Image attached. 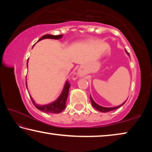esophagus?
I'll return each mask as SVG.
<instances>
[{"mask_svg": "<svg viewBox=\"0 0 152 152\" xmlns=\"http://www.w3.org/2000/svg\"><path fill=\"white\" fill-rule=\"evenodd\" d=\"M78 74L80 76H83V72H82V70H78Z\"/></svg>", "mask_w": 152, "mask_h": 152, "instance_id": "34e87169", "label": "esophagus"}]
</instances>
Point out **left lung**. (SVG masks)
<instances>
[{"mask_svg": "<svg viewBox=\"0 0 152 152\" xmlns=\"http://www.w3.org/2000/svg\"><path fill=\"white\" fill-rule=\"evenodd\" d=\"M125 52L127 53V55L129 56V53L127 52V50H125ZM90 98H91V102H92V107H93L94 108H95V109H96V110H99V111L102 112V113H107V112L111 111V110H114L115 109H118V108H119L121 106H122V105L124 104L125 102H124L122 104H120V105H119V106H117V107H104L100 106L99 104H98L97 103H96V102L94 101V100L92 99V98L91 96H90Z\"/></svg>", "mask_w": 152, "mask_h": 152, "instance_id": "left-lung-1", "label": "left lung"}]
</instances>
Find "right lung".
Listing matches in <instances>:
<instances>
[{
  "label": "right lung",
  "instance_id": "add662e5",
  "mask_svg": "<svg viewBox=\"0 0 152 152\" xmlns=\"http://www.w3.org/2000/svg\"><path fill=\"white\" fill-rule=\"evenodd\" d=\"M63 35H50L47 34L43 35L40 39L38 40V42L45 39H60L62 37ZM27 67H28V61L27 63ZM70 84H69L68 82H66L65 84H64L63 91L61 92L60 96H58L57 99L55 101H53L51 103L48 104H45V105H40L36 103L34 100L32 99V97L30 96L31 99L33 102V104L35 105V107L37 108V109H39L42 111L44 113H60L66 108V102L67 101V98L68 96V92H69V88H70ZM26 87L27 88V81H26Z\"/></svg>",
  "mask_w": 152,
  "mask_h": 152
}]
</instances>
